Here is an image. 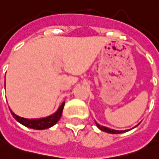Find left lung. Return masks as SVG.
Instances as JSON below:
<instances>
[{"instance_id": "8db88e82", "label": "left lung", "mask_w": 159, "mask_h": 159, "mask_svg": "<svg viewBox=\"0 0 159 159\" xmlns=\"http://www.w3.org/2000/svg\"><path fill=\"white\" fill-rule=\"evenodd\" d=\"M97 127L101 130L103 132H107V133H111V134H119V133H123V132H127V131H130V130H125V131H119V130H114V129H111V128H108L107 126H103V125H100L99 124H98L97 122H95Z\"/></svg>"}]
</instances>
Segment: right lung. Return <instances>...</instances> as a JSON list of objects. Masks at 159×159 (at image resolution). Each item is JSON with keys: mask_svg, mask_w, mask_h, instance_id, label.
I'll return each instance as SVG.
<instances>
[{"mask_svg": "<svg viewBox=\"0 0 159 159\" xmlns=\"http://www.w3.org/2000/svg\"><path fill=\"white\" fill-rule=\"evenodd\" d=\"M65 106V102H63L61 105V107L58 108L54 113H52L50 116H48L46 118H40V119H26V118H22L20 117L18 115H16L14 111L11 110V114L13 115V117L15 118V120H17L19 123H20L23 125L27 126L31 129H34V130H44V129H48L53 126L55 124L60 120L61 115H62V111Z\"/></svg>", "mask_w": 159, "mask_h": 159, "instance_id": "obj_1", "label": "right lung"}]
</instances>
